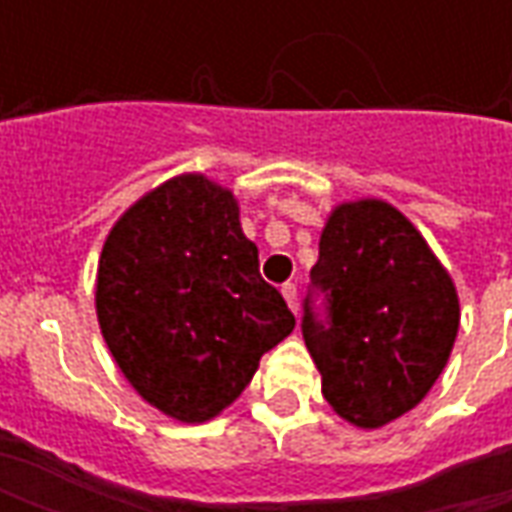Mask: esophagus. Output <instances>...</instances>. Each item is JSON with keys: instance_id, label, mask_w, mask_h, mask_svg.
Masks as SVG:
<instances>
[{"instance_id": "34e87169", "label": "esophagus", "mask_w": 512, "mask_h": 512, "mask_svg": "<svg viewBox=\"0 0 512 512\" xmlns=\"http://www.w3.org/2000/svg\"><path fill=\"white\" fill-rule=\"evenodd\" d=\"M282 299L288 301L290 312H299V301H296V285H282Z\"/></svg>"}]
</instances>
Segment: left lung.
<instances>
[{
	"instance_id": "obj_1",
	"label": "left lung",
	"mask_w": 512,
	"mask_h": 512,
	"mask_svg": "<svg viewBox=\"0 0 512 512\" xmlns=\"http://www.w3.org/2000/svg\"><path fill=\"white\" fill-rule=\"evenodd\" d=\"M312 285L329 321L307 301L301 332L334 414L373 430L419 406L447 367L461 301L417 227L378 197L334 205Z\"/></svg>"
}]
</instances>
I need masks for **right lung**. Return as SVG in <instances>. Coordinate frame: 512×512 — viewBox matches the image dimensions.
<instances>
[{
  "mask_svg": "<svg viewBox=\"0 0 512 512\" xmlns=\"http://www.w3.org/2000/svg\"><path fill=\"white\" fill-rule=\"evenodd\" d=\"M257 266L235 194L200 172L158 183L112 224L95 315L145 403L197 425L238 400L296 326Z\"/></svg>",
  "mask_w": 512,
  "mask_h": 512,
  "instance_id": "obj_1",
  "label": "right lung"
}]
</instances>
